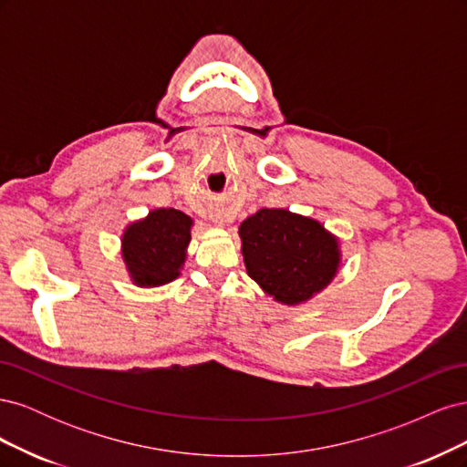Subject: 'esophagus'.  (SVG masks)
Instances as JSON below:
<instances>
[{
  "mask_svg": "<svg viewBox=\"0 0 467 467\" xmlns=\"http://www.w3.org/2000/svg\"><path fill=\"white\" fill-rule=\"evenodd\" d=\"M218 223H222V222H218Z\"/></svg>",
  "mask_w": 467,
  "mask_h": 467,
  "instance_id": "34e87169",
  "label": "esophagus"
}]
</instances>
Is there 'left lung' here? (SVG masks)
I'll return each mask as SVG.
<instances>
[{"label":"left lung","mask_w":467,"mask_h":467,"mask_svg":"<svg viewBox=\"0 0 467 467\" xmlns=\"http://www.w3.org/2000/svg\"><path fill=\"white\" fill-rule=\"evenodd\" d=\"M249 276L282 304H300L337 273V239L312 218L261 208L239 225Z\"/></svg>","instance_id":"8db88e82"}]
</instances>
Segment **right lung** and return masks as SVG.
Returning a JSON list of instances; mask_svg holds the SVG:
<instances>
[{
	"instance_id": "1",
	"label": "right lung",
	"mask_w": 467,
	"mask_h": 467,
	"mask_svg": "<svg viewBox=\"0 0 467 467\" xmlns=\"http://www.w3.org/2000/svg\"><path fill=\"white\" fill-rule=\"evenodd\" d=\"M192 220L175 208L150 212L122 237V257L140 286H160L179 276L191 242Z\"/></svg>"
}]
</instances>
